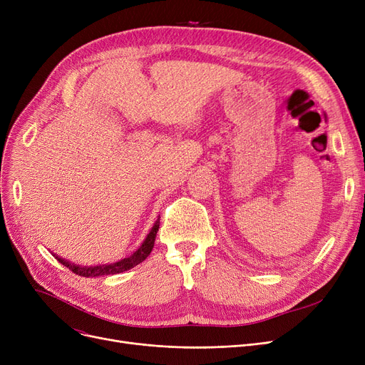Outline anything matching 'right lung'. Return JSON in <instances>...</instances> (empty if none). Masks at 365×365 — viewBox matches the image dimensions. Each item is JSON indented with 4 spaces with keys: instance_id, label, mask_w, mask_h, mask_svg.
I'll return each mask as SVG.
<instances>
[{
    "instance_id": "add662e5",
    "label": "right lung",
    "mask_w": 365,
    "mask_h": 365,
    "mask_svg": "<svg viewBox=\"0 0 365 365\" xmlns=\"http://www.w3.org/2000/svg\"><path fill=\"white\" fill-rule=\"evenodd\" d=\"M158 227H160V217L157 219V222L153 223V226L150 227L149 234L146 235L145 241L142 242V245L138 248L136 252H134L131 256L121 259L120 262H115V263H105V264H98V266H83V264H76L72 263L61 256H57L54 253H51L59 263H62L63 266H66L68 269H71L73 274L80 275V277H86V278H93V277H103V275H115V274H121L125 272L131 267L138 266L139 263H142L152 252L153 244H155V238H157V232H158Z\"/></svg>"
}]
</instances>
